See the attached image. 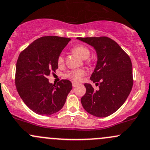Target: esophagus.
Wrapping results in <instances>:
<instances>
[{
  "label": "esophagus",
  "instance_id": "esophagus-1",
  "mask_svg": "<svg viewBox=\"0 0 150 150\" xmlns=\"http://www.w3.org/2000/svg\"><path fill=\"white\" fill-rule=\"evenodd\" d=\"M72 86H73V87H76V86H78V84L76 82H72Z\"/></svg>",
  "mask_w": 150,
  "mask_h": 150
}]
</instances>
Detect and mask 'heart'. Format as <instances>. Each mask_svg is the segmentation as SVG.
Instances as JSON below:
<instances>
[{"mask_svg":"<svg viewBox=\"0 0 150 150\" xmlns=\"http://www.w3.org/2000/svg\"><path fill=\"white\" fill-rule=\"evenodd\" d=\"M73 51L79 55L83 59H86L89 57L90 55V51L89 49L86 47V46L82 45H79L75 46L73 47ZM64 55L61 54L59 55L58 58V64H62L64 63ZM85 72L82 69H75V70L69 71L67 74H66V76L69 78L70 79L73 80L75 81H79L81 80V77L84 75Z\"/></svg>","mask_w":150,"mask_h":150,"instance_id":"b5f03b06","label":"heart"}]
</instances>
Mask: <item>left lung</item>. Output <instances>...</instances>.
Here are the masks:
<instances>
[{
  "label": "left lung",
  "mask_w": 150,
  "mask_h": 150,
  "mask_svg": "<svg viewBox=\"0 0 150 150\" xmlns=\"http://www.w3.org/2000/svg\"><path fill=\"white\" fill-rule=\"evenodd\" d=\"M77 40L92 46L98 56L90 79L99 85V89L95 90L90 84H84L86 90L81 98V105L91 115L107 117L121 107L132 91V61L118 43L107 37Z\"/></svg>",
  "instance_id": "1"
}]
</instances>
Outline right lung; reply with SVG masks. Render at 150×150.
Returning <instances> with one entry per match:
<instances>
[{"label":"right lung","mask_w":150,"mask_h":150,"mask_svg":"<svg viewBox=\"0 0 150 150\" xmlns=\"http://www.w3.org/2000/svg\"><path fill=\"white\" fill-rule=\"evenodd\" d=\"M70 38L42 37L20 53L16 62L15 83L17 92L29 109L35 113L50 115L64 107L72 89L69 80L55 85L47 76L58 69V58Z\"/></svg>","instance_id":"1"}]
</instances>
